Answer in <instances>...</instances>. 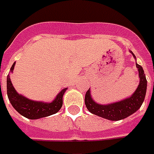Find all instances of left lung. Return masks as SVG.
I'll list each match as a JSON object with an SVG mask.
<instances>
[{
	"instance_id": "obj_1",
	"label": "left lung",
	"mask_w": 154,
	"mask_h": 154,
	"mask_svg": "<svg viewBox=\"0 0 154 154\" xmlns=\"http://www.w3.org/2000/svg\"><path fill=\"white\" fill-rule=\"evenodd\" d=\"M130 52L134 59H136L134 53L131 51ZM136 66L138 70L139 85L131 96L116 103L100 104L93 100L90 94V90L89 89V90L86 92L85 103L86 108L89 112L93 114H95L100 117L112 121L124 119L135 113L141 107L142 103L144 100L146 90H147V79L143 67L141 65H138L137 63H136Z\"/></svg>"
}]
</instances>
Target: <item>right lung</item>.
Segmentation results:
<instances>
[{"label": "right lung", "mask_w": 154, "mask_h": 154, "mask_svg": "<svg viewBox=\"0 0 154 154\" xmlns=\"http://www.w3.org/2000/svg\"><path fill=\"white\" fill-rule=\"evenodd\" d=\"M15 64L16 62L11 66V72H13ZM6 88H7L8 99L13 108L20 114H21L22 116L29 119H38L40 118L47 117L57 113L61 109L63 104V95L67 89V88L62 89L51 103H44L40 101L29 100L18 94L15 88L13 87L9 75H7Z\"/></svg>", "instance_id": "obj_1"}]
</instances>
